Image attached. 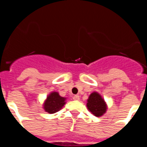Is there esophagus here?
Returning a JSON list of instances; mask_svg holds the SVG:
<instances>
[{
  "label": "esophagus",
  "mask_w": 147,
  "mask_h": 147,
  "mask_svg": "<svg viewBox=\"0 0 147 147\" xmlns=\"http://www.w3.org/2000/svg\"><path fill=\"white\" fill-rule=\"evenodd\" d=\"M72 98H73L74 100H80V96L78 95H75V96H73Z\"/></svg>",
  "instance_id": "esophagus-1"
}]
</instances>
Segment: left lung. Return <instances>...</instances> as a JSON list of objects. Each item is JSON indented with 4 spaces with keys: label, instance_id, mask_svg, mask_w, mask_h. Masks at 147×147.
I'll use <instances>...</instances> for the list:
<instances>
[{
    "label": "left lung",
    "instance_id": "8db88e82",
    "mask_svg": "<svg viewBox=\"0 0 147 147\" xmlns=\"http://www.w3.org/2000/svg\"><path fill=\"white\" fill-rule=\"evenodd\" d=\"M86 106L88 110L95 116L100 117L107 111V104L102 96L96 92H92L87 100Z\"/></svg>",
    "mask_w": 147,
    "mask_h": 147
}]
</instances>
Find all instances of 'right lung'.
<instances>
[{
	"label": "right lung",
	"mask_w": 147,
	"mask_h": 147,
	"mask_svg": "<svg viewBox=\"0 0 147 147\" xmlns=\"http://www.w3.org/2000/svg\"><path fill=\"white\" fill-rule=\"evenodd\" d=\"M66 100L67 98L61 96L58 92H51L43 103V108L48 113H55L64 106Z\"/></svg>",
	"instance_id": "add662e5"
}]
</instances>
